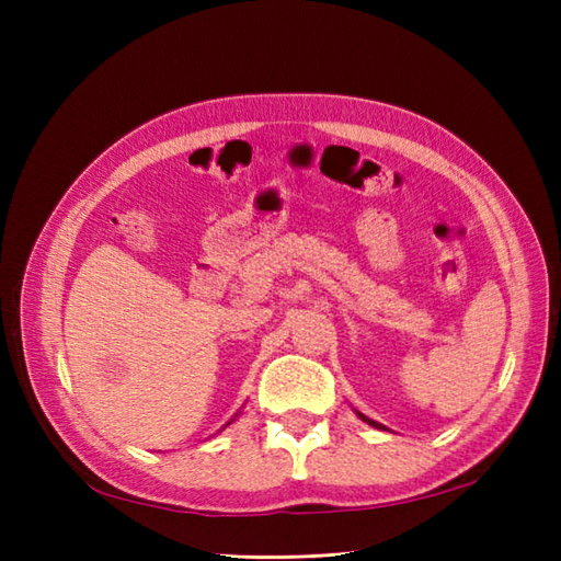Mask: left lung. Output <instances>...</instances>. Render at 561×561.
Listing matches in <instances>:
<instances>
[{
    "mask_svg": "<svg viewBox=\"0 0 561 561\" xmlns=\"http://www.w3.org/2000/svg\"><path fill=\"white\" fill-rule=\"evenodd\" d=\"M356 414H359V416H362V420H364V422H368V424H371V426H378V428H383V426H380V424H376L374 420H368V416H366V414H362V412H356Z\"/></svg>",
    "mask_w": 561,
    "mask_h": 561,
    "instance_id": "1",
    "label": "left lung"
}]
</instances>
